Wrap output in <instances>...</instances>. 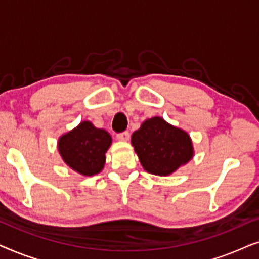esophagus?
I'll return each mask as SVG.
<instances>
[{
  "instance_id": "obj_1",
  "label": "esophagus",
  "mask_w": 259,
  "mask_h": 259,
  "mask_svg": "<svg viewBox=\"0 0 259 259\" xmlns=\"http://www.w3.org/2000/svg\"><path fill=\"white\" fill-rule=\"evenodd\" d=\"M116 139H118L119 141H127L130 139V133L126 131V132L116 134Z\"/></svg>"
}]
</instances>
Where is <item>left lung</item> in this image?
Instances as JSON below:
<instances>
[{
	"instance_id": "8db88e82",
	"label": "left lung",
	"mask_w": 259,
	"mask_h": 259,
	"mask_svg": "<svg viewBox=\"0 0 259 259\" xmlns=\"http://www.w3.org/2000/svg\"><path fill=\"white\" fill-rule=\"evenodd\" d=\"M131 143L145 171L155 176L172 175L194 155L189 133L160 116L145 120Z\"/></svg>"
}]
</instances>
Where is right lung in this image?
I'll return each mask as SVG.
<instances>
[{"instance_id":"1","label":"right lung","mask_w":259,"mask_h":259,"mask_svg":"<svg viewBox=\"0 0 259 259\" xmlns=\"http://www.w3.org/2000/svg\"><path fill=\"white\" fill-rule=\"evenodd\" d=\"M111 145V134L86 120L59 138L58 150L67 166L81 176L92 177L102 171Z\"/></svg>"}]
</instances>
